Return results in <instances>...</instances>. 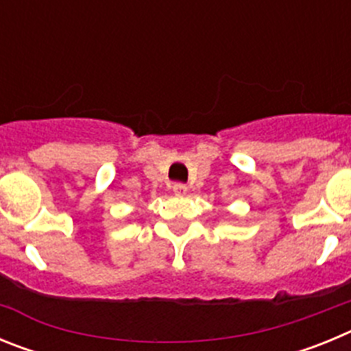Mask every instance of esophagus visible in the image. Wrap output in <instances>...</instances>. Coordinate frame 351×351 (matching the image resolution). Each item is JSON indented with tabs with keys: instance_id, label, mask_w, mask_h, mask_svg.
<instances>
[{
	"instance_id": "34e87169",
	"label": "esophagus",
	"mask_w": 351,
	"mask_h": 351,
	"mask_svg": "<svg viewBox=\"0 0 351 351\" xmlns=\"http://www.w3.org/2000/svg\"><path fill=\"white\" fill-rule=\"evenodd\" d=\"M186 191H188V186L182 184V182H176V184H173V193L179 195V197H181V195H186Z\"/></svg>"
}]
</instances>
